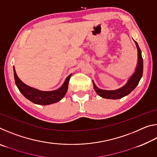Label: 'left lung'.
Masks as SVG:
<instances>
[{"mask_svg": "<svg viewBox=\"0 0 157 157\" xmlns=\"http://www.w3.org/2000/svg\"><path fill=\"white\" fill-rule=\"evenodd\" d=\"M135 44L136 45L137 50H138V63L136 70L133 75L130 77L129 80L127 81L125 85H124L121 89H118L114 91H107V90H102L98 89L96 85L93 82L94 84V87L95 92L97 93L98 95L103 98H107V99H112L116 100L120 99V98L126 96L129 94L133 90L136 88L138 84L139 83L140 78H142L143 75V58L141 55V51L138 45L137 42L135 41Z\"/></svg>", "mask_w": 157, "mask_h": 157, "instance_id": "left-lung-1", "label": "left lung"}]
</instances>
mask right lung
I'll list each match as a JSON object with an SVG mask.
<instances>
[{"label": "right lung", "instance_id": "1", "mask_svg": "<svg viewBox=\"0 0 157 157\" xmlns=\"http://www.w3.org/2000/svg\"><path fill=\"white\" fill-rule=\"evenodd\" d=\"M71 75H72V74L69 75L66 78L65 82H63L62 86L59 89L52 91H43L34 89L33 87L29 86L23 83L18 78L14 67V80L18 90L28 100L31 101L34 104L40 105H48L59 102V100H62L67 92L68 82Z\"/></svg>", "mask_w": 157, "mask_h": 157}]
</instances>
